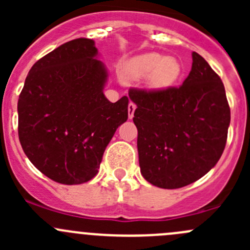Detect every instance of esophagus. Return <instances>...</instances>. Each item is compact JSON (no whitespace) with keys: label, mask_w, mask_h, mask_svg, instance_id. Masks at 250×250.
Masks as SVG:
<instances>
[{"label":"esophagus","mask_w":250,"mask_h":250,"mask_svg":"<svg viewBox=\"0 0 250 250\" xmlns=\"http://www.w3.org/2000/svg\"><path fill=\"white\" fill-rule=\"evenodd\" d=\"M137 109V106H135V104H133V103H129L128 104V116H129V118L132 120L133 117H134V111Z\"/></svg>","instance_id":"esophagus-1"}]
</instances>
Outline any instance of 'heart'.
Returning <instances> with one entry per match:
<instances>
[{"mask_svg": "<svg viewBox=\"0 0 250 250\" xmlns=\"http://www.w3.org/2000/svg\"><path fill=\"white\" fill-rule=\"evenodd\" d=\"M183 75V66L175 57L146 53L130 59L123 67V76L133 81L147 76L148 88L165 90L173 87Z\"/></svg>", "mask_w": 250, "mask_h": 250, "instance_id": "b5f03b06", "label": "heart"}]
</instances>
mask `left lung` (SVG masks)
Instances as JSON below:
<instances>
[{"mask_svg":"<svg viewBox=\"0 0 250 250\" xmlns=\"http://www.w3.org/2000/svg\"><path fill=\"white\" fill-rule=\"evenodd\" d=\"M141 175L161 188H180L206 175L228 139L230 106L220 77L198 53L180 87L130 89Z\"/></svg>","mask_w":250,"mask_h":250,"instance_id":"8db88e82","label":"left lung"}]
</instances>
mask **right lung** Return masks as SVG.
Returning <instances> with one entry per match:
<instances>
[{
  "mask_svg": "<svg viewBox=\"0 0 250 250\" xmlns=\"http://www.w3.org/2000/svg\"><path fill=\"white\" fill-rule=\"evenodd\" d=\"M93 40L66 42L36 62L18 100V134L25 155L57 183L77 185L97 175L128 100L104 94L107 70Z\"/></svg>",
  "mask_w": 250,
  "mask_h": 250,
  "instance_id": "right-lung-1",
  "label": "right lung"
}]
</instances>
